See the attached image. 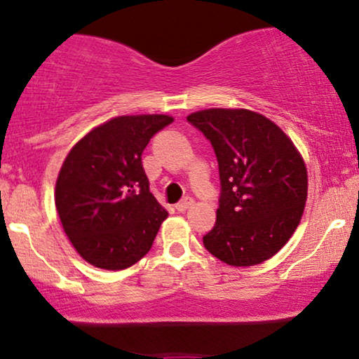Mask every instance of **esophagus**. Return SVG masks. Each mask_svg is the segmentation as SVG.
Instances as JSON below:
<instances>
[{"mask_svg":"<svg viewBox=\"0 0 359 359\" xmlns=\"http://www.w3.org/2000/svg\"><path fill=\"white\" fill-rule=\"evenodd\" d=\"M192 203H194V201L191 199V197H185V199L180 201L179 204H175V209H177V211H179V212H184V211H187L189 208H191Z\"/></svg>","mask_w":359,"mask_h":359,"instance_id":"esophagus-1","label":"esophagus"}]
</instances>
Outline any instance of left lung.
Segmentation results:
<instances>
[{
  "instance_id": "1",
  "label": "left lung",
  "mask_w": 359,
  "mask_h": 359,
  "mask_svg": "<svg viewBox=\"0 0 359 359\" xmlns=\"http://www.w3.org/2000/svg\"><path fill=\"white\" fill-rule=\"evenodd\" d=\"M187 121L211 142L221 180L216 224L205 250L233 266L273 257L297 229L307 170L290 138L248 109H204Z\"/></svg>"
}]
</instances>
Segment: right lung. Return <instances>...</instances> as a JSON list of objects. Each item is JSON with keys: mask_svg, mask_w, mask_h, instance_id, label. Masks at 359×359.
<instances>
[{"mask_svg": "<svg viewBox=\"0 0 359 359\" xmlns=\"http://www.w3.org/2000/svg\"><path fill=\"white\" fill-rule=\"evenodd\" d=\"M172 121L165 114L113 118L69 151L55 208L74 248L90 265L123 270L150 251L168 212L150 192L142 154Z\"/></svg>", "mask_w": 359, "mask_h": 359, "instance_id": "right-lung-1", "label": "right lung"}]
</instances>
